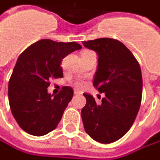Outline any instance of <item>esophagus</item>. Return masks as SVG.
Segmentation results:
<instances>
[{
    "label": "esophagus",
    "mask_w": 160,
    "mask_h": 160,
    "mask_svg": "<svg viewBox=\"0 0 160 160\" xmlns=\"http://www.w3.org/2000/svg\"><path fill=\"white\" fill-rule=\"evenodd\" d=\"M80 94H81V92H80V91L77 90V89H74V95L77 96V95H80Z\"/></svg>",
    "instance_id": "obj_1"
}]
</instances>
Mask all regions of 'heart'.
I'll list each match as a JSON object with an SVG mask.
<instances>
[{"label":"heart","mask_w":160,"mask_h":160,"mask_svg":"<svg viewBox=\"0 0 160 160\" xmlns=\"http://www.w3.org/2000/svg\"><path fill=\"white\" fill-rule=\"evenodd\" d=\"M84 52H90V50H86ZM84 84H85V82H84L83 80H79L76 81V86H77L78 88H82V87L84 86Z\"/></svg>","instance_id":"heart-1"}]
</instances>
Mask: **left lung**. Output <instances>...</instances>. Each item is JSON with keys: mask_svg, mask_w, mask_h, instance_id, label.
<instances>
[{"mask_svg": "<svg viewBox=\"0 0 160 160\" xmlns=\"http://www.w3.org/2000/svg\"><path fill=\"white\" fill-rule=\"evenodd\" d=\"M98 55L93 85L105 97L97 103L91 95L81 110L87 134L101 143L120 139L130 129L140 109L142 78L140 64L122 42L111 38L83 42Z\"/></svg>", "mask_w": 160, "mask_h": 160, "instance_id": "left-lung-1", "label": "left lung"}]
</instances>
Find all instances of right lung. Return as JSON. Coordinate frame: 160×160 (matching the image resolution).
<instances>
[{
	"label": "right lung",
	"instance_id": "right-lung-1",
	"mask_svg": "<svg viewBox=\"0 0 160 160\" xmlns=\"http://www.w3.org/2000/svg\"><path fill=\"white\" fill-rule=\"evenodd\" d=\"M80 48L77 42L43 39L21 53L9 79L8 96L12 115L25 132L42 136L57 128L73 89L64 86L53 97L47 88L51 79L63 77V58Z\"/></svg>",
	"mask_w": 160,
	"mask_h": 160
}]
</instances>
